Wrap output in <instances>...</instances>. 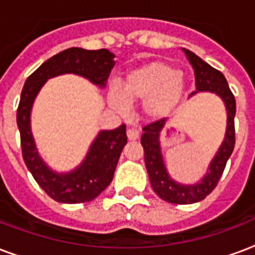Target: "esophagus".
I'll use <instances>...</instances> for the list:
<instances>
[{
	"label": "esophagus",
	"instance_id": "34e87169",
	"mask_svg": "<svg viewBox=\"0 0 255 255\" xmlns=\"http://www.w3.org/2000/svg\"><path fill=\"white\" fill-rule=\"evenodd\" d=\"M138 137H139V131L137 129H134V128H129L128 129V138H129L130 141H134Z\"/></svg>",
	"mask_w": 255,
	"mask_h": 255
}]
</instances>
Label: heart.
Wrapping results in <instances>:
<instances>
[{
  "label": "heart",
  "mask_w": 255,
  "mask_h": 255,
  "mask_svg": "<svg viewBox=\"0 0 255 255\" xmlns=\"http://www.w3.org/2000/svg\"><path fill=\"white\" fill-rule=\"evenodd\" d=\"M183 89L185 82L178 70L163 62H150L130 70L121 89H109L108 98L118 112H125L129 101H142V109L147 117L161 118L178 105Z\"/></svg>",
  "instance_id": "b5f03b06"
}]
</instances>
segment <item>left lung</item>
Masks as SVG:
<instances>
[{
    "label": "left lung",
    "instance_id": "obj_1",
    "mask_svg": "<svg viewBox=\"0 0 255 255\" xmlns=\"http://www.w3.org/2000/svg\"><path fill=\"white\" fill-rule=\"evenodd\" d=\"M186 58L194 69L195 76V92L189 97H193L199 92L216 93L221 100L224 101L228 113V126L225 134L224 142L209 165L208 173L203 178L194 185H183L171 178L165 166L159 134L166 124V118L151 122L143 126V134L141 137V145L143 146L145 153V165L149 174L150 185L159 198L170 203L187 205L202 201L216 189L221 175L224 173L228 159L233 153L236 145V130H234V117H236V98L229 88L228 81L225 76L217 69L212 68L208 62L201 60L194 53L183 49Z\"/></svg>",
    "mask_w": 255,
    "mask_h": 255
}]
</instances>
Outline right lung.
Instances as JSON below:
<instances>
[{
    "label": "right lung",
    "mask_w": 255,
    "mask_h": 255,
    "mask_svg": "<svg viewBox=\"0 0 255 255\" xmlns=\"http://www.w3.org/2000/svg\"><path fill=\"white\" fill-rule=\"evenodd\" d=\"M114 57L108 49L86 50L82 47H70L45 61L27 77L23 85L17 109L23 161L37 183L57 202H89L109 186L122 149L128 142L126 126L100 131L80 166L69 173H57L43 162L35 147L30 129L33 102L49 78L66 73L82 76L97 86L105 88L116 64Z\"/></svg>",
    "instance_id": "add662e5"
}]
</instances>
